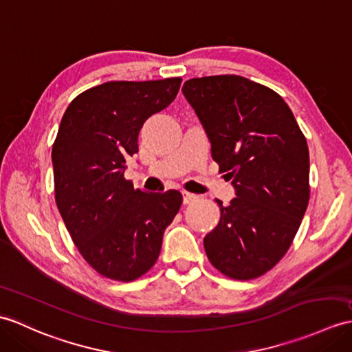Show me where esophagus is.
<instances>
[{
	"label": "esophagus",
	"mask_w": 352,
	"mask_h": 352,
	"mask_svg": "<svg viewBox=\"0 0 352 352\" xmlns=\"http://www.w3.org/2000/svg\"><path fill=\"white\" fill-rule=\"evenodd\" d=\"M198 198H199L198 195L190 193V192H183V202L184 204H192L193 201H196Z\"/></svg>",
	"instance_id": "esophagus-1"
}]
</instances>
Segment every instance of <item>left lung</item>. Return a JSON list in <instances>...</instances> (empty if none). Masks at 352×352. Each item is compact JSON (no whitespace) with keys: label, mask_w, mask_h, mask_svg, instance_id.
<instances>
[{"label":"left lung","mask_w":352,"mask_h":352,"mask_svg":"<svg viewBox=\"0 0 352 352\" xmlns=\"http://www.w3.org/2000/svg\"><path fill=\"white\" fill-rule=\"evenodd\" d=\"M183 94L211 142V157L235 189L204 239L220 273L249 280L288 252L309 204V148L289 106L253 80L219 75L186 80Z\"/></svg>","instance_id":"8db88e82"}]
</instances>
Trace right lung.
<instances>
[{
  "label": "right lung",
  "instance_id": "right-lung-1",
  "mask_svg": "<svg viewBox=\"0 0 352 352\" xmlns=\"http://www.w3.org/2000/svg\"><path fill=\"white\" fill-rule=\"evenodd\" d=\"M182 78L112 80L65 109L52 146L55 202L80 255L97 273L132 282L159 258L182 207L178 190L146 193L124 178L144 122L173 103Z\"/></svg>",
  "mask_w": 352,
  "mask_h": 352
}]
</instances>
